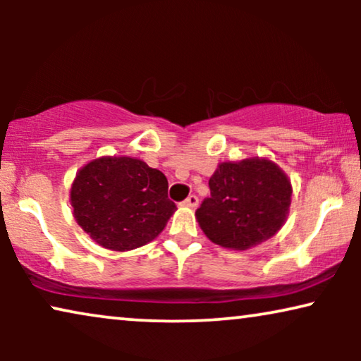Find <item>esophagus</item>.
I'll return each mask as SVG.
<instances>
[{"label": "esophagus", "instance_id": "1", "mask_svg": "<svg viewBox=\"0 0 361 361\" xmlns=\"http://www.w3.org/2000/svg\"><path fill=\"white\" fill-rule=\"evenodd\" d=\"M184 205L185 207H190V209H195V207L199 205V199H197V195H189L184 200Z\"/></svg>", "mask_w": 361, "mask_h": 361}]
</instances>
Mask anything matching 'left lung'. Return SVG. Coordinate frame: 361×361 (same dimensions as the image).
<instances>
[{"label":"left lung","mask_w":361,"mask_h":361,"mask_svg":"<svg viewBox=\"0 0 361 361\" xmlns=\"http://www.w3.org/2000/svg\"><path fill=\"white\" fill-rule=\"evenodd\" d=\"M209 185L210 197L195 219L212 243L250 250L273 238L288 220L293 185L268 157L220 162Z\"/></svg>","instance_id":"8db88e82"}]
</instances>
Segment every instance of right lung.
I'll list each match as a JSON object with an SVG mask.
<instances>
[{"label": "right lung", "mask_w": 361, "mask_h": 361, "mask_svg": "<svg viewBox=\"0 0 361 361\" xmlns=\"http://www.w3.org/2000/svg\"><path fill=\"white\" fill-rule=\"evenodd\" d=\"M71 205L80 228L111 251L147 245L177 210L167 199L166 176L130 156H102L80 167Z\"/></svg>", "instance_id": "obj_1"}]
</instances>
